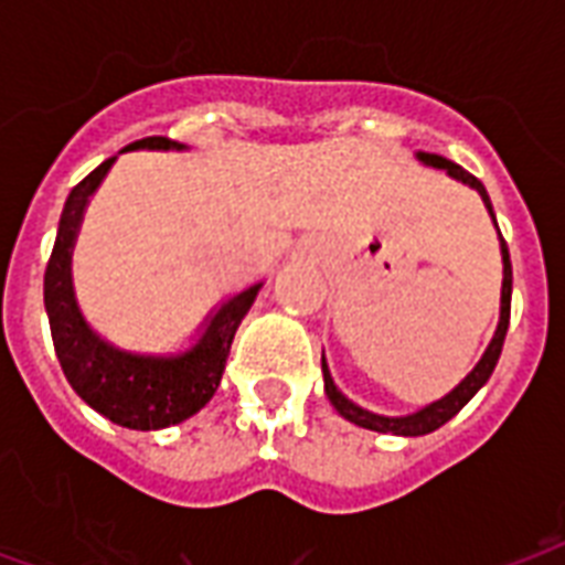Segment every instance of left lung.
<instances>
[{"label":"left lung","instance_id":"8db88e82","mask_svg":"<svg viewBox=\"0 0 565 565\" xmlns=\"http://www.w3.org/2000/svg\"><path fill=\"white\" fill-rule=\"evenodd\" d=\"M416 158H419L422 163H428V167L446 170L451 179L463 181V184H469L472 190H478V195H481L483 204H487V211H490L492 222H495V213H492V202H490V195H487V188H483L481 181L475 179L472 172H466L463 167H457V163H451L448 158H443V154L416 152ZM495 228H499V225H495ZM499 239H501V264H504V281H501V317H499V328H495V334H492L490 345H487V352H483V358L478 361V366H475V370L469 372V375H466L463 381H460V384L451 390V393L443 395L439 402H430L428 407H422V411L407 413V416H377V413L363 411V407H358L354 402H349V398H345V395L337 390V384L331 381V372H328L326 358H322L326 395L331 398V404H334L337 413H340L343 419L354 422V425H361V428L377 430V434H395V437H422V434H430V430H437L439 425H446L451 416H457V413L466 407V402H469V398H472V395L478 393L483 384H487V381H490L492 370H495V363H499L504 337H508L510 292H513V266H510V252H508V243H504V237H501V231H499Z\"/></svg>","mask_w":565,"mask_h":565}]
</instances>
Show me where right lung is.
<instances>
[{
	"label": "right lung",
	"instance_id": "add662e5",
	"mask_svg": "<svg viewBox=\"0 0 565 565\" xmlns=\"http://www.w3.org/2000/svg\"><path fill=\"white\" fill-rule=\"evenodd\" d=\"M137 149H184L170 137H143L126 146V152ZM108 158L84 181H78L66 195L64 213L57 222V237L43 278V301H46L52 343L61 361L66 381L93 411L105 419L117 422L131 430H158L179 425L199 413L211 402L225 372L231 340L237 334L239 322L252 308L257 290L264 284H252L248 290L222 301V308L207 319L202 337L181 354H135L102 340L75 305L73 246L82 228L84 207L90 195L108 175Z\"/></svg>",
	"mask_w": 565,
	"mask_h": 565
}]
</instances>
